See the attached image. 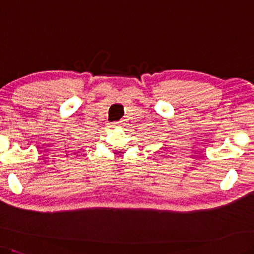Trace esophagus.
Listing matches in <instances>:
<instances>
[{
  "mask_svg": "<svg viewBox=\"0 0 254 254\" xmlns=\"http://www.w3.org/2000/svg\"><path fill=\"white\" fill-rule=\"evenodd\" d=\"M120 126V123L119 122H113L112 125H111V127H119Z\"/></svg>",
  "mask_w": 254,
  "mask_h": 254,
  "instance_id": "34e87169",
  "label": "esophagus"
}]
</instances>
